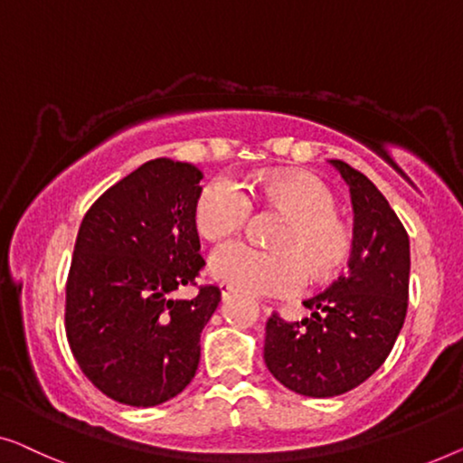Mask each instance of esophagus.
<instances>
[{
  "label": "esophagus",
  "instance_id": "1",
  "mask_svg": "<svg viewBox=\"0 0 463 463\" xmlns=\"http://www.w3.org/2000/svg\"><path fill=\"white\" fill-rule=\"evenodd\" d=\"M220 294H222V299H229L232 296V285L220 283Z\"/></svg>",
  "mask_w": 463,
  "mask_h": 463
}]
</instances>
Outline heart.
Returning a JSON list of instances; mask_svg holds the SVG:
<instances>
[{
	"mask_svg": "<svg viewBox=\"0 0 463 463\" xmlns=\"http://www.w3.org/2000/svg\"><path fill=\"white\" fill-rule=\"evenodd\" d=\"M256 193L291 213V222L279 234V251L241 241L218 247L210 258L218 281L250 296H296L308 285L310 272L321 281L344 269L353 237L337 220L335 197L325 182L308 174H272ZM251 210L250 191L231 175H218L199 194L194 224L205 239L220 241L243 229Z\"/></svg>",
	"mask_w": 463,
	"mask_h": 463,
	"instance_id": "heart-1",
	"label": "heart"
}]
</instances>
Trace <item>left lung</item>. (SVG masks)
Returning <instances> with one entry per match:
<instances>
[{
    "label": "left lung",
    "instance_id": "left-lung-1",
    "mask_svg": "<svg viewBox=\"0 0 463 463\" xmlns=\"http://www.w3.org/2000/svg\"><path fill=\"white\" fill-rule=\"evenodd\" d=\"M354 210L348 272L306 299L308 318L266 323L264 363L285 388L312 399L348 392L375 373L399 337L409 299V234L367 175L331 159Z\"/></svg>",
    "mask_w": 463,
    "mask_h": 463
}]
</instances>
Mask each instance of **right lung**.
Here are the masks:
<instances>
[{
	"mask_svg": "<svg viewBox=\"0 0 463 463\" xmlns=\"http://www.w3.org/2000/svg\"><path fill=\"white\" fill-rule=\"evenodd\" d=\"M201 169L153 159L90 207L67 281V337L83 373L123 405L155 407L197 373L220 289L174 298L205 266L194 205Z\"/></svg>",
	"mask_w": 463,
	"mask_h": 463,
	"instance_id": "1",
	"label": "right lung"
}]
</instances>
